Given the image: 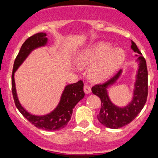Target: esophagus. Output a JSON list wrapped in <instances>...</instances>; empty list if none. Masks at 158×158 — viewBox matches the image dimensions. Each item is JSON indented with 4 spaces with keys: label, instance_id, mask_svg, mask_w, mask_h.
Segmentation results:
<instances>
[{
    "label": "esophagus",
    "instance_id": "34e87169",
    "mask_svg": "<svg viewBox=\"0 0 158 158\" xmlns=\"http://www.w3.org/2000/svg\"><path fill=\"white\" fill-rule=\"evenodd\" d=\"M84 91H85V93L87 94L91 93V86L88 85H87V84L85 85H84Z\"/></svg>",
    "mask_w": 158,
    "mask_h": 158
}]
</instances>
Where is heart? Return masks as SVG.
<instances>
[{"label": "heart", "mask_w": 158, "mask_h": 158, "mask_svg": "<svg viewBox=\"0 0 158 158\" xmlns=\"http://www.w3.org/2000/svg\"><path fill=\"white\" fill-rule=\"evenodd\" d=\"M125 59V52L120 47H112L106 42L90 44L79 52L76 58L81 67L89 66L88 74L91 79L101 81L110 77L118 70ZM76 69H79L76 66Z\"/></svg>", "instance_id": "heart-1"}]
</instances>
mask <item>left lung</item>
I'll return each mask as SVG.
<instances>
[{
  "instance_id": "left-lung-1",
  "label": "left lung",
  "mask_w": 158,
  "mask_h": 158,
  "mask_svg": "<svg viewBox=\"0 0 158 158\" xmlns=\"http://www.w3.org/2000/svg\"><path fill=\"white\" fill-rule=\"evenodd\" d=\"M131 48L137 56L138 70L134 83V90L132 100L126 106L120 107L112 103L109 97L107 88L115 84L122 73L120 70L110 80L103 84L96 85L91 88L94 94L97 95L101 100V107L98 118L105 127L118 129L131 123L143 110L148 96V70L146 61L136 46V43L131 40Z\"/></svg>"
}]
</instances>
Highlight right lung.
<instances>
[{"label":"right lung","mask_w":158,"mask_h":158,"mask_svg":"<svg viewBox=\"0 0 158 158\" xmlns=\"http://www.w3.org/2000/svg\"><path fill=\"white\" fill-rule=\"evenodd\" d=\"M47 43L48 39L46 33H37L27 38L22 44L13 65L12 74V92L17 109L27 121L40 129L52 131L60 130L67 126V123L71 118L73 108L84 98V84L82 81L79 80L76 83L65 86L60 97L59 103L52 112L44 115H34L27 112L19 103L15 89L14 79L15 72L30 55L31 52L37 48L45 46Z\"/></svg>","instance_id":"1"}]
</instances>
